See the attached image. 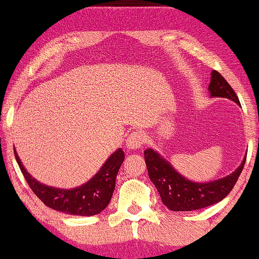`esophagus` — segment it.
Returning <instances> with one entry per match:
<instances>
[{"mask_svg": "<svg viewBox=\"0 0 259 259\" xmlns=\"http://www.w3.org/2000/svg\"><path fill=\"white\" fill-rule=\"evenodd\" d=\"M146 142V135L142 132H133L129 135V138L126 139V146L127 148H132V150H138L141 148Z\"/></svg>", "mask_w": 259, "mask_h": 259, "instance_id": "obj_1", "label": "esophagus"}]
</instances>
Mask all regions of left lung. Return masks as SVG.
Returning <instances> with one entry per match:
<instances>
[{
	"instance_id": "left-lung-1",
	"label": "left lung",
	"mask_w": 259,
	"mask_h": 259,
	"mask_svg": "<svg viewBox=\"0 0 259 259\" xmlns=\"http://www.w3.org/2000/svg\"><path fill=\"white\" fill-rule=\"evenodd\" d=\"M208 90L212 96L230 99L240 105L239 97L233 88L217 70L212 72ZM144 154L148 177L159 192L163 203L174 212L201 209L222 201L234 189L246 162L245 157L241 165L234 173L222 179L202 184L185 179L167 160L151 148L145 151Z\"/></svg>"
}]
</instances>
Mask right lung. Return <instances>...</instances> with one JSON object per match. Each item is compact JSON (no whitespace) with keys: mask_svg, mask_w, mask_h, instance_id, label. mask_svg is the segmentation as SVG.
<instances>
[{"mask_svg":"<svg viewBox=\"0 0 259 259\" xmlns=\"http://www.w3.org/2000/svg\"><path fill=\"white\" fill-rule=\"evenodd\" d=\"M14 156L32 192L47 207L72 215L99 214L108 206L114 191L115 178L124 160V152L119 148L106 160L103 167L91 180L76 189L63 190L38 183L23 167L16 151Z\"/></svg>","mask_w":259,"mask_h":259,"instance_id":"obj_1","label":"right lung"}]
</instances>
